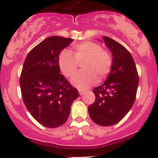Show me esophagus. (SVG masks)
<instances>
[{
    "label": "esophagus",
    "mask_w": 158,
    "mask_h": 158,
    "mask_svg": "<svg viewBox=\"0 0 158 158\" xmlns=\"http://www.w3.org/2000/svg\"><path fill=\"white\" fill-rule=\"evenodd\" d=\"M78 93H79V94L81 96V95H83L84 93H85V91H84V90H78Z\"/></svg>",
    "instance_id": "1"
}]
</instances>
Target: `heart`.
I'll return each instance as SVG.
<instances>
[{
    "label": "heart",
    "instance_id": "b5f03b06",
    "mask_svg": "<svg viewBox=\"0 0 158 158\" xmlns=\"http://www.w3.org/2000/svg\"><path fill=\"white\" fill-rule=\"evenodd\" d=\"M82 63L83 70L71 79L75 87L86 89L93 85L97 78L103 81L111 72L112 58L107 51L102 50L99 44L93 42H84L73 48L70 53L61 52L58 57V67L62 74L71 77L77 69V64Z\"/></svg>",
    "mask_w": 158,
    "mask_h": 158
}]
</instances>
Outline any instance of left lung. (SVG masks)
<instances>
[{
	"mask_svg": "<svg viewBox=\"0 0 158 158\" xmlns=\"http://www.w3.org/2000/svg\"><path fill=\"white\" fill-rule=\"evenodd\" d=\"M103 39L112 54V68L105 82L93 91L96 100L88 110L95 123L107 127L118 123L129 112L136 98L139 78L131 53L111 38Z\"/></svg>",
	"mask_w": 158,
	"mask_h": 158,
	"instance_id": "1",
	"label": "left lung"
}]
</instances>
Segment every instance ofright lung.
Here are the masks:
<instances>
[{"instance_id": "add662e5", "label": "right lung", "mask_w": 158, "mask_h": 158, "mask_svg": "<svg viewBox=\"0 0 158 158\" xmlns=\"http://www.w3.org/2000/svg\"><path fill=\"white\" fill-rule=\"evenodd\" d=\"M73 41L61 36L47 38L28 53L23 63L19 79L23 100L31 115L46 127L65 123L79 96L58 67L60 53Z\"/></svg>"}]
</instances>
